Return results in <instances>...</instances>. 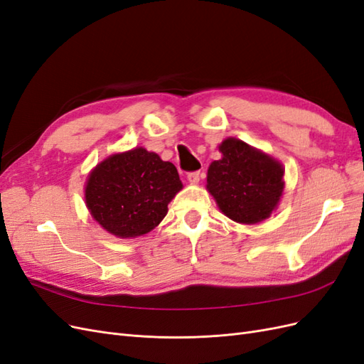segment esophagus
Listing matches in <instances>:
<instances>
[{"mask_svg":"<svg viewBox=\"0 0 364 364\" xmlns=\"http://www.w3.org/2000/svg\"><path fill=\"white\" fill-rule=\"evenodd\" d=\"M186 179H188V182L191 185H197L200 182V173L199 171H193V173H188V176H186Z\"/></svg>","mask_w":364,"mask_h":364,"instance_id":"1","label":"esophagus"}]
</instances>
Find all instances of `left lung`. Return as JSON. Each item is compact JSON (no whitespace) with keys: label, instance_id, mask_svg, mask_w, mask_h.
Here are the masks:
<instances>
[{"label":"left lung","instance_id":"8db88e82","mask_svg":"<svg viewBox=\"0 0 364 364\" xmlns=\"http://www.w3.org/2000/svg\"><path fill=\"white\" fill-rule=\"evenodd\" d=\"M218 150L222 159L213 161L206 174V190L218 209L241 225L264 222L281 202L282 164L237 138H226Z\"/></svg>","mask_w":364,"mask_h":364}]
</instances>
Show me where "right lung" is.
Returning <instances> with one entry per match:
<instances>
[{"instance_id":"add662e5","label":"right lung","mask_w":364,"mask_h":364,"mask_svg":"<svg viewBox=\"0 0 364 364\" xmlns=\"http://www.w3.org/2000/svg\"><path fill=\"white\" fill-rule=\"evenodd\" d=\"M182 188L171 162L135 147L95 165L85 183V203L106 232L136 238L162 222L168 203Z\"/></svg>"}]
</instances>
